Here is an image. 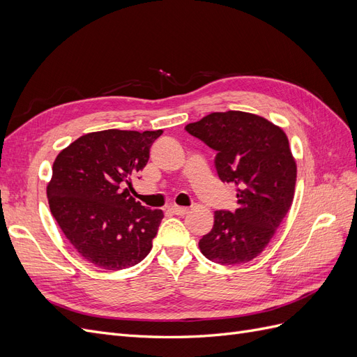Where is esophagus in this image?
Returning <instances> with one entry per match:
<instances>
[{"label": "esophagus", "instance_id": "1", "mask_svg": "<svg viewBox=\"0 0 357 357\" xmlns=\"http://www.w3.org/2000/svg\"><path fill=\"white\" fill-rule=\"evenodd\" d=\"M171 211L177 214V215H185L189 213V208L188 207H180V205H172L171 207Z\"/></svg>", "mask_w": 357, "mask_h": 357}]
</instances>
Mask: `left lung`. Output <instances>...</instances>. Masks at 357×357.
I'll return each mask as SVG.
<instances>
[{"mask_svg":"<svg viewBox=\"0 0 357 357\" xmlns=\"http://www.w3.org/2000/svg\"><path fill=\"white\" fill-rule=\"evenodd\" d=\"M218 152L219 178L236 188L238 208L214 211L213 229L199 240L213 262L238 265L261 255L294 202L296 162L284 131L265 117L229 110L186 125Z\"/></svg>","mask_w":357,"mask_h":357,"instance_id":"left-lung-1","label":"left lung"}]
</instances>
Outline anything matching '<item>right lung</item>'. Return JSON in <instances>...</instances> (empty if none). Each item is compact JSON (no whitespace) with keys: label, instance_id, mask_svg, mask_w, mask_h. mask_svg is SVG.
Segmentation results:
<instances>
[{"label":"right lung","instance_id":"right-lung-1","mask_svg":"<svg viewBox=\"0 0 357 357\" xmlns=\"http://www.w3.org/2000/svg\"><path fill=\"white\" fill-rule=\"evenodd\" d=\"M158 131L82 135L56 156L47 185L49 207L67 240L86 261L104 269L134 266L152 250L162 210L131 197Z\"/></svg>","mask_w":357,"mask_h":357}]
</instances>
